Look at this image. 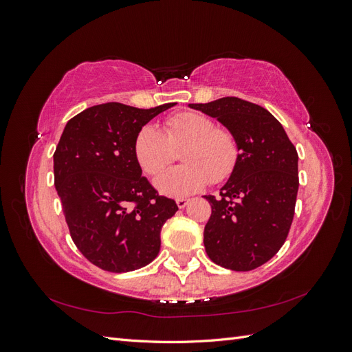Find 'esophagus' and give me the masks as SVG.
Masks as SVG:
<instances>
[{"label":"esophagus","mask_w":352,"mask_h":352,"mask_svg":"<svg viewBox=\"0 0 352 352\" xmlns=\"http://www.w3.org/2000/svg\"><path fill=\"white\" fill-rule=\"evenodd\" d=\"M176 204L179 208H185L189 204V199L188 198H179L176 199Z\"/></svg>","instance_id":"esophagus-1"}]
</instances>
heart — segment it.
I'll use <instances>...</instances> for the list:
<instances>
[{
    "mask_svg": "<svg viewBox=\"0 0 352 352\" xmlns=\"http://www.w3.org/2000/svg\"><path fill=\"white\" fill-rule=\"evenodd\" d=\"M185 144L180 160L185 164L166 170L155 179L160 192L186 197L206 185L223 182L235 168L239 145L235 135L214 126L210 117L185 111L164 122L163 131L146 124L136 135L135 157L145 173L155 176L172 162L173 148Z\"/></svg>",
    "mask_w": 352,
    "mask_h": 352,
    "instance_id": "b5f03b06",
    "label": "heart"
}]
</instances>
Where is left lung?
<instances>
[{"label": "left lung", "mask_w": 352, "mask_h": 352, "mask_svg": "<svg viewBox=\"0 0 352 352\" xmlns=\"http://www.w3.org/2000/svg\"><path fill=\"white\" fill-rule=\"evenodd\" d=\"M189 107L217 119L239 145L238 163L220 197H204L211 204L204 228L207 255L225 269H257L282 248L292 225L300 186L296 148L261 105L225 97Z\"/></svg>", "instance_id": "left-lung-1"}]
</instances>
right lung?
Segmentation results:
<instances>
[{
  "label": "right lung",
  "instance_id": "obj_1",
  "mask_svg": "<svg viewBox=\"0 0 352 352\" xmlns=\"http://www.w3.org/2000/svg\"><path fill=\"white\" fill-rule=\"evenodd\" d=\"M167 102L136 109L120 102L94 105L70 119L54 153V185L70 236L97 267L124 273L150 264L160 232L175 216L173 199L158 195L142 176L135 140Z\"/></svg>",
  "mask_w": 352,
  "mask_h": 352
}]
</instances>
